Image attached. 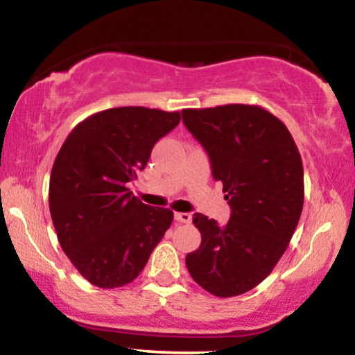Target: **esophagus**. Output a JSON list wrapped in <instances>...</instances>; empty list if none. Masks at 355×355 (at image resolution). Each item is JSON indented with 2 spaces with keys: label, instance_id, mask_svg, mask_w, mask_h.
<instances>
[{
  "label": "esophagus",
  "instance_id": "1",
  "mask_svg": "<svg viewBox=\"0 0 355 355\" xmlns=\"http://www.w3.org/2000/svg\"><path fill=\"white\" fill-rule=\"evenodd\" d=\"M175 220L182 222V224H190L191 214L190 212H175Z\"/></svg>",
  "mask_w": 355,
  "mask_h": 355
}]
</instances>
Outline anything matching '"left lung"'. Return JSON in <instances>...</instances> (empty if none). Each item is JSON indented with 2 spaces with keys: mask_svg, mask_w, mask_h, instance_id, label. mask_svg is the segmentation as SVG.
<instances>
[{
  "mask_svg": "<svg viewBox=\"0 0 355 355\" xmlns=\"http://www.w3.org/2000/svg\"><path fill=\"white\" fill-rule=\"evenodd\" d=\"M183 123L211 159L230 219L196 212L201 245L187 254L196 284L235 297L268 277L289 247L304 207V165L287 126L259 105L185 108Z\"/></svg>",
  "mask_w": 355,
  "mask_h": 355,
  "instance_id": "obj_1",
  "label": "left lung"
}]
</instances>
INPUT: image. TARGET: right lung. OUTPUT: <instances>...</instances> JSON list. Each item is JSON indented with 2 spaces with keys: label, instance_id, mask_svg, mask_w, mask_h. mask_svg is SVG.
<instances>
[{
  "label": "right lung",
  "instance_id": "right-lung-1",
  "mask_svg": "<svg viewBox=\"0 0 355 355\" xmlns=\"http://www.w3.org/2000/svg\"><path fill=\"white\" fill-rule=\"evenodd\" d=\"M180 123V112L116 107L74 126L50 175L49 205L58 242L79 274L102 289L139 276L173 212L133 196L157 141Z\"/></svg>",
  "mask_w": 355,
  "mask_h": 355
}]
</instances>
